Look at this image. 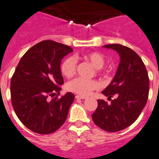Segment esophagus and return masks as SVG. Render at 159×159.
Here are the masks:
<instances>
[{
	"label": "esophagus",
	"instance_id": "1",
	"mask_svg": "<svg viewBox=\"0 0 159 159\" xmlns=\"http://www.w3.org/2000/svg\"><path fill=\"white\" fill-rule=\"evenodd\" d=\"M76 99H78V100H84V99H86V97L81 96V95H76Z\"/></svg>",
	"mask_w": 159,
	"mask_h": 159
}]
</instances>
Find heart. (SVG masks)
Here are the masks:
<instances>
[{
    "mask_svg": "<svg viewBox=\"0 0 159 159\" xmlns=\"http://www.w3.org/2000/svg\"><path fill=\"white\" fill-rule=\"evenodd\" d=\"M83 58L89 61L97 69L99 73L101 72L100 68H102L105 65V58L104 56L97 52H88L83 54ZM76 59L73 56L67 57L63 60L62 64L60 66V70L63 75L66 77L72 76L76 69ZM99 88V83L96 80L93 79H84L82 77H76L74 79L70 80L66 83V89L70 92L77 93L79 95L87 96L89 95L93 90L97 89Z\"/></svg>",
    "mask_w": 159,
    "mask_h": 159,
    "instance_id": "b5f03b06",
    "label": "heart"
}]
</instances>
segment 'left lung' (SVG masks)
Here are the masks:
<instances>
[{
	"mask_svg": "<svg viewBox=\"0 0 159 159\" xmlns=\"http://www.w3.org/2000/svg\"><path fill=\"white\" fill-rule=\"evenodd\" d=\"M104 48L117 51L120 63L113 80L102 91L111 104L98 100L92 118L103 130L117 132L131 125L140 116L148 99L149 77L142 59L134 50L120 44Z\"/></svg>",
	"mask_w": 159,
	"mask_h": 159,
	"instance_id": "1",
	"label": "left lung"
}]
</instances>
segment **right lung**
Listing matches in <instances>:
<instances>
[{
  "label": "right lung",
  "instance_id": "right-lung-1",
  "mask_svg": "<svg viewBox=\"0 0 159 159\" xmlns=\"http://www.w3.org/2000/svg\"><path fill=\"white\" fill-rule=\"evenodd\" d=\"M69 46L46 40L24 54L11 80V100L17 117L33 132L53 133L66 122L75 99L72 93L58 98L64 83L61 59L72 52Z\"/></svg>",
  "mask_w": 159,
  "mask_h": 159
}]
</instances>
